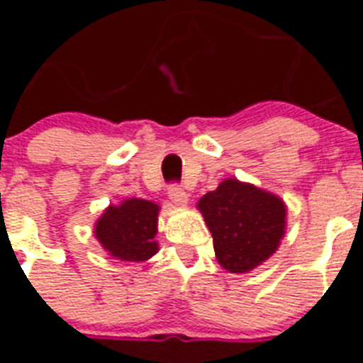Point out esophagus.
Here are the masks:
<instances>
[{"instance_id": "obj_1", "label": "esophagus", "mask_w": 363, "mask_h": 363, "mask_svg": "<svg viewBox=\"0 0 363 363\" xmlns=\"http://www.w3.org/2000/svg\"><path fill=\"white\" fill-rule=\"evenodd\" d=\"M169 198H171L176 205H182V207H185V205L189 203V194L184 191V189L178 187V185L169 187Z\"/></svg>"}]
</instances>
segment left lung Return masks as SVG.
Wrapping results in <instances>:
<instances>
[{"label": "left lung", "mask_w": 363, "mask_h": 363, "mask_svg": "<svg viewBox=\"0 0 363 363\" xmlns=\"http://www.w3.org/2000/svg\"><path fill=\"white\" fill-rule=\"evenodd\" d=\"M196 207L213 234L218 264L236 274L267 262L287 229L285 201L236 178L223 179Z\"/></svg>", "instance_id": "1"}]
</instances>
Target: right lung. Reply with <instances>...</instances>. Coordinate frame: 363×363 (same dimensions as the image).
I'll list each match as a JSON object with an SVG mask.
<instances>
[{"label":"right lung","instance_id":"1","mask_svg":"<svg viewBox=\"0 0 363 363\" xmlns=\"http://www.w3.org/2000/svg\"><path fill=\"white\" fill-rule=\"evenodd\" d=\"M158 203L143 198H127L108 205L96 220L94 236L108 256L121 262H145L160 251Z\"/></svg>","mask_w":363,"mask_h":363}]
</instances>
